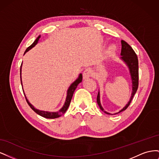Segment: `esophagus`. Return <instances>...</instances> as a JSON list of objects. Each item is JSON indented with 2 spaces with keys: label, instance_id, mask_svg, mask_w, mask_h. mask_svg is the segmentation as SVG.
<instances>
[{
  "label": "esophagus",
  "instance_id": "1",
  "mask_svg": "<svg viewBox=\"0 0 159 159\" xmlns=\"http://www.w3.org/2000/svg\"><path fill=\"white\" fill-rule=\"evenodd\" d=\"M92 75V71H91V69L87 68L85 69L83 73V78L84 80H87Z\"/></svg>",
  "mask_w": 159,
  "mask_h": 159
}]
</instances>
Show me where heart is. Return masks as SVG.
<instances>
[{"mask_svg": "<svg viewBox=\"0 0 159 159\" xmlns=\"http://www.w3.org/2000/svg\"><path fill=\"white\" fill-rule=\"evenodd\" d=\"M115 46L114 45H111V46H109V48L107 49V50H106V54H107V55L111 54L112 53L115 51Z\"/></svg>", "mask_w": 159, "mask_h": 159, "instance_id": "obj_1", "label": "heart"}]
</instances>
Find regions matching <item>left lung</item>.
Instances as JSON below:
<instances>
[{
    "label": "left lung",
    "instance_id": "1",
    "mask_svg": "<svg viewBox=\"0 0 159 159\" xmlns=\"http://www.w3.org/2000/svg\"><path fill=\"white\" fill-rule=\"evenodd\" d=\"M121 59L125 65L127 66L129 69L130 75H131V78L132 81V92H131V96L129 99V101L128 103L126 104L125 106L123 107L121 110L119 111V112L115 113L113 114L109 113L107 111H105L104 109L103 108L102 104H101V101H100V92L99 90L98 91V97H97V102L100 107V109L103 111L108 115H115L121 113L123 111L125 110L129 105L131 103V100L133 98L134 94L136 93L137 89H138V85H139V63H138V58L137 56L136 55L135 52H134L131 46L129 45L126 42L123 40H121Z\"/></svg>",
    "mask_w": 159,
    "mask_h": 159
}]
</instances>
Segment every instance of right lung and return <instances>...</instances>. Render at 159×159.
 I'll return each mask as SVG.
<instances>
[{"mask_svg": "<svg viewBox=\"0 0 159 159\" xmlns=\"http://www.w3.org/2000/svg\"><path fill=\"white\" fill-rule=\"evenodd\" d=\"M40 36H38L36 40L33 42V44L30 46L26 50L25 54H24V55H25L26 53L27 52L29 51L30 50H31L33 47H34L37 44L38 41H39L40 38ZM22 63L21 64V67H20V80H21V84H22V76H21V72H22ZM81 81H82V74H80L78 78H77L73 83H72L70 85V87L68 88V90H67V95H66V101H65V103L64 104L63 106H62V107L58 111H56V112H51V111H41V110H39V109H36L33 106V105L29 102V101L28 100V99L26 98V96L25 93V92H24V94H25V98H26V102L28 103V104L29 105V106L31 107V109L34 111L36 112L37 114H38L39 115H40V116L43 117H45V118H47V119H55V118H57L59 117L60 116H61V115H63L66 111L67 109H68V108L70 106V102H71V98H72V96H73V94L74 93V91L76 89V88L78 87V85L80 83H81Z\"/></svg>", "mask_w": 159, "mask_h": 159, "instance_id": "obj_1", "label": "right lung"}]
</instances>
